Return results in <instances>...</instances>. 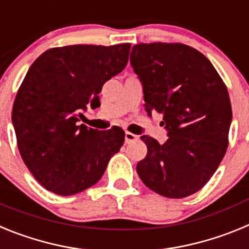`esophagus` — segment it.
Listing matches in <instances>:
<instances>
[{
  "label": "esophagus",
  "instance_id": "1",
  "mask_svg": "<svg viewBox=\"0 0 249 249\" xmlns=\"http://www.w3.org/2000/svg\"><path fill=\"white\" fill-rule=\"evenodd\" d=\"M137 140L138 136L133 135L131 132H126V133H124V142H126V143H131V142H135V141Z\"/></svg>",
  "mask_w": 249,
  "mask_h": 249
}]
</instances>
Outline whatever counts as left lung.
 <instances>
[{"label":"left lung","mask_w":249,"mask_h":249,"mask_svg":"<svg viewBox=\"0 0 249 249\" xmlns=\"http://www.w3.org/2000/svg\"><path fill=\"white\" fill-rule=\"evenodd\" d=\"M131 66L143 89L144 109L162 114L167 141L142 136L147 156L137 173L149 190L168 198L198 192L228 147L232 107L210 59L182 43H140Z\"/></svg>","instance_id":"8db88e82"}]
</instances>
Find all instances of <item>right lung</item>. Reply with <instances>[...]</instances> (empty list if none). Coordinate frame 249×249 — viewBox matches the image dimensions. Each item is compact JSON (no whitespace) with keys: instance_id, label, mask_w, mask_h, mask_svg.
I'll list each match as a JSON object with an SVG mask.
<instances>
[{"instance_id":"right-lung-1","label":"right lung","mask_w":249,"mask_h":249,"mask_svg":"<svg viewBox=\"0 0 249 249\" xmlns=\"http://www.w3.org/2000/svg\"><path fill=\"white\" fill-rule=\"evenodd\" d=\"M131 45H73L43 52L31 65L13 103L12 124L21 157L39 183L72 196L97 183L124 142L108 131L78 124L100 107L106 81L124 70Z\"/></svg>"}]
</instances>
